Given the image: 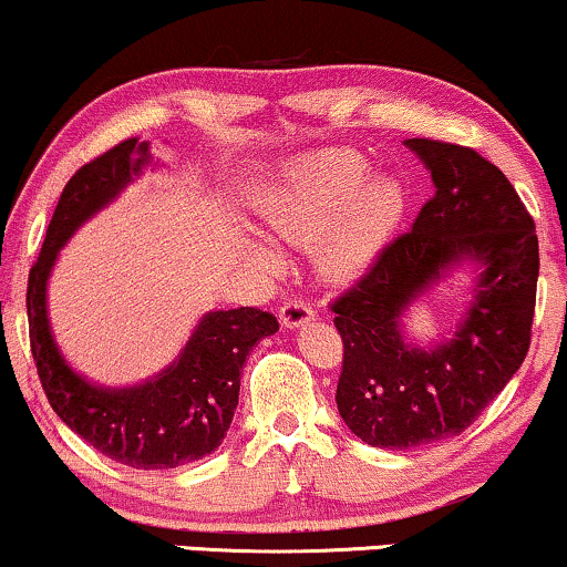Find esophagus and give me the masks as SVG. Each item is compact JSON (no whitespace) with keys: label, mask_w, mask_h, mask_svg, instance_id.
Masks as SVG:
<instances>
[{"label":"esophagus","mask_w":567,"mask_h":567,"mask_svg":"<svg viewBox=\"0 0 567 567\" xmlns=\"http://www.w3.org/2000/svg\"><path fill=\"white\" fill-rule=\"evenodd\" d=\"M278 317H281V324L291 330V327H301L303 322H309V319H315L317 311L303 299H286L281 303V309H278Z\"/></svg>","instance_id":"esophagus-1"}]
</instances>
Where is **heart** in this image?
Returning <instances> with one entry per match:
<instances>
[{"instance_id": "obj_1", "label": "heart", "mask_w": 567, "mask_h": 567, "mask_svg": "<svg viewBox=\"0 0 567 567\" xmlns=\"http://www.w3.org/2000/svg\"><path fill=\"white\" fill-rule=\"evenodd\" d=\"M371 174L365 155L330 147L301 155L281 171L260 199V217L270 233L293 245H315V260L330 281L358 276L396 229L406 192L396 178ZM266 266H278V252L252 245Z\"/></svg>"}]
</instances>
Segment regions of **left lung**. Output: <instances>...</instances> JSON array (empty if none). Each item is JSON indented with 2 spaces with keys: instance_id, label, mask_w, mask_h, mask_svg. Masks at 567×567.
Wrapping results in <instances>:
<instances>
[{
  "instance_id": "obj_1",
  "label": "left lung",
  "mask_w": 567,
  "mask_h": 567,
  "mask_svg": "<svg viewBox=\"0 0 567 567\" xmlns=\"http://www.w3.org/2000/svg\"><path fill=\"white\" fill-rule=\"evenodd\" d=\"M434 194L409 233L330 301L342 338L338 412L373 447L414 450L465 432L527 358L537 301L535 219L494 163L473 147L412 137ZM484 264L456 338L434 351L406 346L398 317L439 270Z\"/></svg>"
}]
</instances>
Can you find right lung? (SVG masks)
<instances>
[{"instance_id": "right-lung-1", "label": "right lung", "mask_w": 567, "mask_h": 567, "mask_svg": "<svg viewBox=\"0 0 567 567\" xmlns=\"http://www.w3.org/2000/svg\"><path fill=\"white\" fill-rule=\"evenodd\" d=\"M145 163L147 143L127 137L69 178L28 276V324L32 360L53 412L112 461L137 471H168L223 445L237 409L245 358L278 330V319L256 307L209 311L182 358L135 389H102L65 365L45 317V284L55 256L76 227L110 204Z\"/></svg>"}]
</instances>
